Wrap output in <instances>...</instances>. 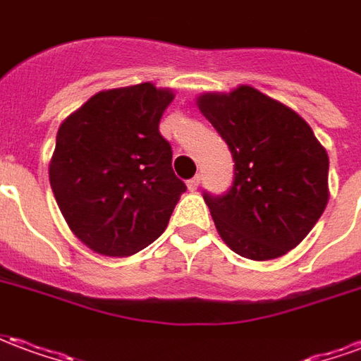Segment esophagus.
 <instances>
[{
  "label": "esophagus",
  "instance_id": "34e87169",
  "mask_svg": "<svg viewBox=\"0 0 361 361\" xmlns=\"http://www.w3.org/2000/svg\"><path fill=\"white\" fill-rule=\"evenodd\" d=\"M199 183H201V178H199V176H195V178H191V180L188 181L189 191H195V189L199 188Z\"/></svg>",
  "mask_w": 361,
  "mask_h": 361
}]
</instances>
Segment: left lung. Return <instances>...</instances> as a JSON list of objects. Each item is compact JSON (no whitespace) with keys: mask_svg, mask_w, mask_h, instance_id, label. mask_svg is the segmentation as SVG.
Returning <instances> with one entry per match:
<instances>
[{"mask_svg":"<svg viewBox=\"0 0 361 361\" xmlns=\"http://www.w3.org/2000/svg\"><path fill=\"white\" fill-rule=\"evenodd\" d=\"M197 106L234 158L226 193H203L220 238L253 261L294 250L329 201V157L311 127L245 85L230 94L199 96Z\"/></svg>","mask_w":361,"mask_h":361,"instance_id":"1","label":"left lung"}]
</instances>
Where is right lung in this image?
I'll return each instance as SVG.
<instances>
[{"instance_id":"right-lung-1","label":"right lung","mask_w":361,"mask_h":361,"mask_svg":"<svg viewBox=\"0 0 361 361\" xmlns=\"http://www.w3.org/2000/svg\"><path fill=\"white\" fill-rule=\"evenodd\" d=\"M172 90L141 82L98 92L59 126L50 185L63 219L90 250L126 257L168 226L185 183L158 131Z\"/></svg>"}]
</instances>
